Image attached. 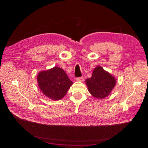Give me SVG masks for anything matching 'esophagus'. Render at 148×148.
Here are the masks:
<instances>
[{"label":"esophagus","mask_w":148,"mask_h":148,"mask_svg":"<svg viewBox=\"0 0 148 148\" xmlns=\"http://www.w3.org/2000/svg\"><path fill=\"white\" fill-rule=\"evenodd\" d=\"M75 80L77 81H80V82H82L84 81V77H78V78H76Z\"/></svg>","instance_id":"1"}]
</instances>
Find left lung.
<instances>
[{
  "mask_svg": "<svg viewBox=\"0 0 148 148\" xmlns=\"http://www.w3.org/2000/svg\"><path fill=\"white\" fill-rule=\"evenodd\" d=\"M88 90L96 98L103 99L108 97L116 84V79L101 66L96 67L92 77L86 80Z\"/></svg>",
  "mask_w": 148,
  "mask_h": 148,
  "instance_id": "left-lung-1",
  "label": "left lung"
}]
</instances>
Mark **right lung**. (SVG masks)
<instances>
[{"label": "right lung", "instance_id": "obj_1", "mask_svg": "<svg viewBox=\"0 0 148 148\" xmlns=\"http://www.w3.org/2000/svg\"><path fill=\"white\" fill-rule=\"evenodd\" d=\"M37 83L43 94L54 101L64 97L73 84L65 71L58 67L40 72Z\"/></svg>", "mask_w": 148, "mask_h": 148}]
</instances>
